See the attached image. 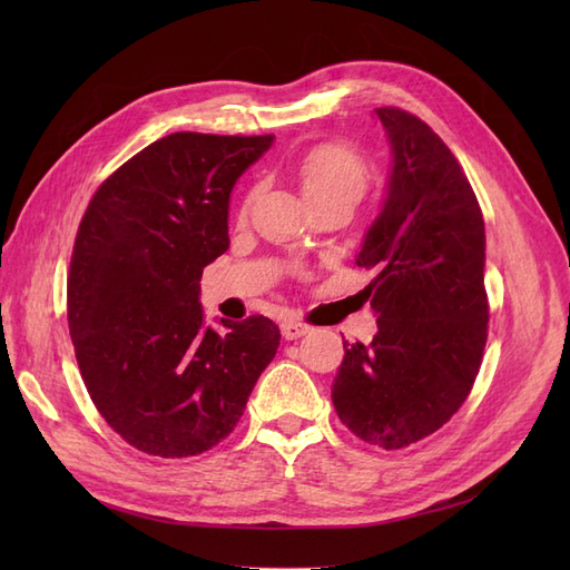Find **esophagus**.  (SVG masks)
Listing matches in <instances>:
<instances>
[{"instance_id": "34e87169", "label": "esophagus", "mask_w": 570, "mask_h": 570, "mask_svg": "<svg viewBox=\"0 0 570 570\" xmlns=\"http://www.w3.org/2000/svg\"><path fill=\"white\" fill-rule=\"evenodd\" d=\"M308 331H312V327H308L306 323H302V321H292V318L283 321V325H281V333H283V337H285V340H297V337L306 335Z\"/></svg>"}]
</instances>
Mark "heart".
I'll use <instances>...</instances> for the list:
<instances>
[{"instance_id": "1", "label": "heart", "mask_w": 570, "mask_h": 570, "mask_svg": "<svg viewBox=\"0 0 570 570\" xmlns=\"http://www.w3.org/2000/svg\"><path fill=\"white\" fill-rule=\"evenodd\" d=\"M295 174L308 204H321L337 197L361 202L371 185L368 164L354 147L344 142H321L306 149L297 161ZM254 197L256 189L252 187L243 204H239V216L249 212Z\"/></svg>"}]
</instances>
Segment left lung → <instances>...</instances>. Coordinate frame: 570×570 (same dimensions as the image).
Masks as SVG:
<instances>
[{
    "label": "left lung",
    "mask_w": 570,
    "mask_h": 570,
    "mask_svg": "<svg viewBox=\"0 0 570 570\" xmlns=\"http://www.w3.org/2000/svg\"><path fill=\"white\" fill-rule=\"evenodd\" d=\"M394 166L356 264L373 268L368 344L344 340L333 404L381 450L433 435L465 402L488 342L485 220L461 164L425 120L377 107Z\"/></svg>",
    "instance_id": "left-lung-1"
}]
</instances>
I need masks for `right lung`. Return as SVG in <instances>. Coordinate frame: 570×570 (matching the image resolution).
<instances>
[{"mask_svg":"<svg viewBox=\"0 0 570 570\" xmlns=\"http://www.w3.org/2000/svg\"><path fill=\"white\" fill-rule=\"evenodd\" d=\"M273 135L174 132L118 166L78 226L68 333L90 400L135 450L209 452L243 419L281 344L266 316L202 325L199 281L228 249L235 180Z\"/></svg>","mask_w":570,"mask_h":570,"instance_id":"right-lung-1","label":"right lung"}]
</instances>
